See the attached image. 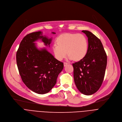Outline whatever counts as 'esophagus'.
Returning <instances> with one entry per match:
<instances>
[{
	"instance_id": "34e87169",
	"label": "esophagus",
	"mask_w": 122,
	"mask_h": 122,
	"mask_svg": "<svg viewBox=\"0 0 122 122\" xmlns=\"http://www.w3.org/2000/svg\"><path fill=\"white\" fill-rule=\"evenodd\" d=\"M68 63H66V62H64V66H66L67 65H68Z\"/></svg>"
}]
</instances>
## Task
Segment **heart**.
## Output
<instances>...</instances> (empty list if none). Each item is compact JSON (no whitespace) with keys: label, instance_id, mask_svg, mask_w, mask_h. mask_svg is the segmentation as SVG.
<instances>
[{"label":"heart","instance_id":"1","mask_svg":"<svg viewBox=\"0 0 122 122\" xmlns=\"http://www.w3.org/2000/svg\"><path fill=\"white\" fill-rule=\"evenodd\" d=\"M53 47L55 56L58 60H62L66 54L68 58L78 61L83 59L87 54L88 42L81 34L66 33L60 35Z\"/></svg>","mask_w":122,"mask_h":122}]
</instances>
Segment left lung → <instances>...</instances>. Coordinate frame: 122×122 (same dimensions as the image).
<instances>
[{
	"label": "left lung",
	"instance_id": "8db88e82",
	"mask_svg": "<svg viewBox=\"0 0 122 122\" xmlns=\"http://www.w3.org/2000/svg\"><path fill=\"white\" fill-rule=\"evenodd\" d=\"M88 38V50L85 57L72 64L74 80L79 91L91 95L100 87L105 76L107 56L100 40L91 32L82 30Z\"/></svg>",
	"mask_w": 122,
	"mask_h": 122
}]
</instances>
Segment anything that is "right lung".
Listing matches in <instances>:
<instances>
[{
	"label": "right lung",
	"mask_w": 122,
	"mask_h": 122,
	"mask_svg": "<svg viewBox=\"0 0 122 122\" xmlns=\"http://www.w3.org/2000/svg\"><path fill=\"white\" fill-rule=\"evenodd\" d=\"M38 40H41L45 45L50 46L52 39L42 36L41 31L27 34L22 40L17 51L16 62L25 85L34 92L44 94L55 85L64 64L45 48L40 50L37 48L34 42Z\"/></svg>",
	"instance_id": "1"
}]
</instances>
